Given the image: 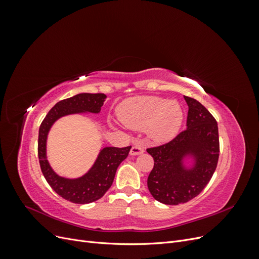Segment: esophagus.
Masks as SVG:
<instances>
[{"label": "esophagus", "instance_id": "34e87169", "mask_svg": "<svg viewBox=\"0 0 259 259\" xmlns=\"http://www.w3.org/2000/svg\"><path fill=\"white\" fill-rule=\"evenodd\" d=\"M145 152V148L142 145H134L131 149V154L132 155H138Z\"/></svg>", "mask_w": 259, "mask_h": 259}]
</instances>
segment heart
Returning a JSON list of instances; mask_svg holds the SVG:
<instances>
[{
    "mask_svg": "<svg viewBox=\"0 0 259 259\" xmlns=\"http://www.w3.org/2000/svg\"><path fill=\"white\" fill-rule=\"evenodd\" d=\"M117 115L126 126L134 130L147 127L152 139L166 142L178 133L184 110L177 100L137 96L124 100L117 109Z\"/></svg>",
    "mask_w": 259,
    "mask_h": 259,
    "instance_id": "b5f03b06",
    "label": "heart"
}]
</instances>
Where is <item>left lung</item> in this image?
<instances>
[{"instance_id":"8db88e82","label":"left lung","mask_w":259,"mask_h":259,"mask_svg":"<svg viewBox=\"0 0 259 259\" xmlns=\"http://www.w3.org/2000/svg\"><path fill=\"white\" fill-rule=\"evenodd\" d=\"M189 107L187 128L170 140L147 149L154 160L148 189L163 204L186 203L202 192L213 176L219 158V136L215 117L198 100L185 96ZM190 155L194 167L187 170L182 159Z\"/></svg>"}]
</instances>
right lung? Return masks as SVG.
I'll return each mask as SVG.
<instances>
[{"instance_id":"right-lung-1","label":"right lung","mask_w":259,"mask_h":259,"mask_svg":"<svg viewBox=\"0 0 259 259\" xmlns=\"http://www.w3.org/2000/svg\"><path fill=\"white\" fill-rule=\"evenodd\" d=\"M106 97L105 94L83 93L60 100L46 114L38 130L37 155L46 182L61 198L76 204L92 203L104 197L113 183L116 168L127 158L132 146L104 148L89 173L77 179H67L58 176L50 166L46 159V138L53 123L60 116L84 111L98 113Z\"/></svg>"}]
</instances>
